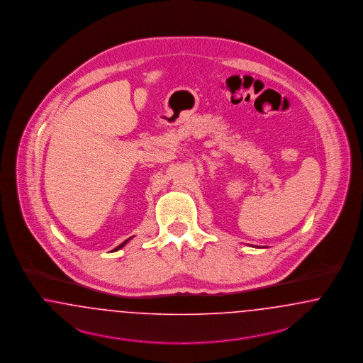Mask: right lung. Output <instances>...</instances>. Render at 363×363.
<instances>
[{
  "instance_id": "add662e5",
  "label": "right lung",
  "mask_w": 363,
  "mask_h": 363,
  "mask_svg": "<svg viewBox=\"0 0 363 363\" xmlns=\"http://www.w3.org/2000/svg\"><path fill=\"white\" fill-rule=\"evenodd\" d=\"M130 238H131V237H130ZM130 238H127L126 241H123V242H122V244H121V245H118V247H116V248H115V250H113V251H118V250H121V248H123V247H125V245H126V242H128V240H130Z\"/></svg>"
}]
</instances>
